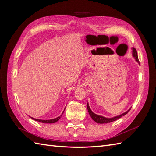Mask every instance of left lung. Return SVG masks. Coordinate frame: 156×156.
<instances>
[{
    "mask_svg": "<svg viewBox=\"0 0 156 156\" xmlns=\"http://www.w3.org/2000/svg\"><path fill=\"white\" fill-rule=\"evenodd\" d=\"M132 56H133V58H135L136 62H137L139 64V58H138V56H137V53H136V51L134 48H132ZM87 109L88 111V113L90 116H91V118L92 119V120L94 121H95L96 123L98 124H107V123H110V122H112L113 121H115L117 119H120L122 116H124L126 115L127 112L129 111V110L131 109V108H129L128 110L127 111L124 112L122 113V114L120 115H118L114 117H112V118H106L104 116H102L100 115H98L95 113H94L92 110L90 109V106L88 105V103H87Z\"/></svg>",
    "mask_w": 156,
    "mask_h": 156,
    "instance_id": "left-lung-1",
    "label": "left lung"
}]
</instances>
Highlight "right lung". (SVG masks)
<instances>
[{"label":"right lung","mask_w":156,"mask_h":156,"mask_svg":"<svg viewBox=\"0 0 156 156\" xmlns=\"http://www.w3.org/2000/svg\"><path fill=\"white\" fill-rule=\"evenodd\" d=\"M65 108H66V107H65ZM65 108H64V110H65ZM63 113H64V111L62 112V115H63ZM61 116H62V115L59 116L58 117H56V118H55V119H51V120H40V119H34V118L30 117H30L31 118V119H32L33 120H34L37 121V122H41V123H45V124H53V123H55V122H56L58 120H59V119H60Z\"/></svg>","instance_id":"right-lung-1"}]
</instances>
